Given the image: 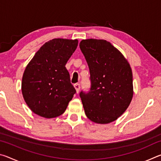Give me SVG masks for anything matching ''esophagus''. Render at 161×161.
<instances>
[{
    "label": "esophagus",
    "mask_w": 161,
    "mask_h": 161,
    "mask_svg": "<svg viewBox=\"0 0 161 161\" xmlns=\"http://www.w3.org/2000/svg\"><path fill=\"white\" fill-rule=\"evenodd\" d=\"M74 86H75V88L76 89V92H77V93H79V92H80V84H75Z\"/></svg>",
    "instance_id": "obj_1"
}]
</instances>
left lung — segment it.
<instances>
[{
    "mask_svg": "<svg viewBox=\"0 0 161 161\" xmlns=\"http://www.w3.org/2000/svg\"><path fill=\"white\" fill-rule=\"evenodd\" d=\"M80 47L90 72V91L80 94L86 116L94 123L109 124L132 100L131 68L121 52L105 40H82Z\"/></svg>",
    "mask_w": 161,
    "mask_h": 161,
    "instance_id": "obj_1",
    "label": "left lung"
}]
</instances>
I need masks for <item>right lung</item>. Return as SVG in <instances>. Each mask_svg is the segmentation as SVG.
Instances as JSON below:
<instances>
[{"mask_svg": "<svg viewBox=\"0 0 161 161\" xmlns=\"http://www.w3.org/2000/svg\"><path fill=\"white\" fill-rule=\"evenodd\" d=\"M78 40L55 38L45 42L27 65L22 94L32 112L47 119L63 114L76 90L65 67Z\"/></svg>", "mask_w": 161, "mask_h": 161, "instance_id": "right-lung-1", "label": "right lung"}]
</instances>
